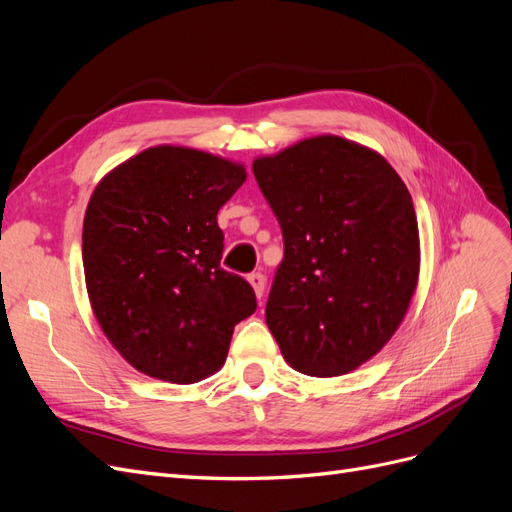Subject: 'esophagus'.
<instances>
[{
	"mask_svg": "<svg viewBox=\"0 0 512 512\" xmlns=\"http://www.w3.org/2000/svg\"><path fill=\"white\" fill-rule=\"evenodd\" d=\"M247 282L252 284V288H254V292H256V297L262 299V294H265V284H267L265 275H262V273H250V275H247Z\"/></svg>",
	"mask_w": 512,
	"mask_h": 512,
	"instance_id": "esophagus-1",
	"label": "esophagus"
}]
</instances>
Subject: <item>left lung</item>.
Wrapping results in <instances>:
<instances>
[{
    "label": "left lung",
    "instance_id": "obj_1",
    "mask_svg": "<svg viewBox=\"0 0 512 512\" xmlns=\"http://www.w3.org/2000/svg\"><path fill=\"white\" fill-rule=\"evenodd\" d=\"M282 228L267 327L301 374L371 359L404 320L418 280L410 192L376 151L316 136L252 166Z\"/></svg>",
    "mask_w": 512,
    "mask_h": 512
}]
</instances>
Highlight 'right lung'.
<instances>
[{
  "mask_svg": "<svg viewBox=\"0 0 512 512\" xmlns=\"http://www.w3.org/2000/svg\"><path fill=\"white\" fill-rule=\"evenodd\" d=\"M245 170L211 153L151 147L108 173L83 222V267L104 335L143 374L192 384L218 371L235 324L256 312L220 267L218 211Z\"/></svg>",
  "mask_w": 512,
  "mask_h": 512,
  "instance_id": "right-lung-1",
  "label": "right lung"
}]
</instances>
